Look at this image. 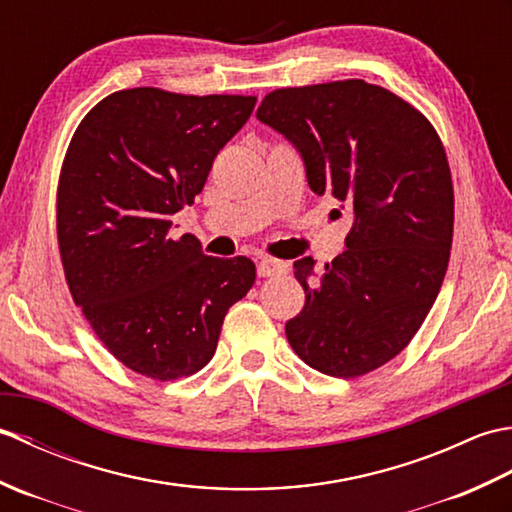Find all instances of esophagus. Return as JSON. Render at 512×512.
I'll list each match as a JSON object with an SVG mask.
<instances>
[{"mask_svg":"<svg viewBox=\"0 0 512 512\" xmlns=\"http://www.w3.org/2000/svg\"><path fill=\"white\" fill-rule=\"evenodd\" d=\"M286 270H288V266L284 262H277V259H259L257 262V275L264 279L286 273Z\"/></svg>","mask_w":512,"mask_h":512,"instance_id":"esophagus-1","label":"esophagus"}]
</instances>
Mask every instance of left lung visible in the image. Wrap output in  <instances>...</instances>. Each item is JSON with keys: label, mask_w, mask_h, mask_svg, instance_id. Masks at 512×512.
<instances>
[{"label": "left lung", "mask_w": 512, "mask_h": 512, "mask_svg": "<svg viewBox=\"0 0 512 512\" xmlns=\"http://www.w3.org/2000/svg\"><path fill=\"white\" fill-rule=\"evenodd\" d=\"M257 118L284 134L310 189L350 206L341 255L314 275L295 262L306 306L286 323L301 361L363 376L405 350L436 301L453 239V184L436 129L361 79L270 92Z\"/></svg>", "instance_id": "1"}]
</instances>
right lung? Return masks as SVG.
<instances>
[{"instance_id":"obj_1","label":"right lung","mask_w":512,"mask_h":512,"mask_svg":"<svg viewBox=\"0 0 512 512\" xmlns=\"http://www.w3.org/2000/svg\"><path fill=\"white\" fill-rule=\"evenodd\" d=\"M255 103L121 90L94 105L70 140L57 191L65 281L96 336L136 374L200 372L228 308L255 284L250 259L209 257L193 235H171V217L193 204Z\"/></svg>"}]
</instances>
